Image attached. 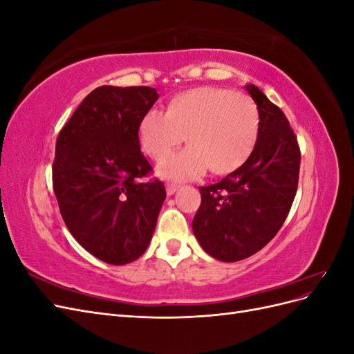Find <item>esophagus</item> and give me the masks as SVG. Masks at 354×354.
<instances>
[{"instance_id": "esophagus-1", "label": "esophagus", "mask_w": 354, "mask_h": 354, "mask_svg": "<svg viewBox=\"0 0 354 354\" xmlns=\"http://www.w3.org/2000/svg\"><path fill=\"white\" fill-rule=\"evenodd\" d=\"M178 185H173V183H168L167 186H165V189H167V195H174L176 194V192L178 190Z\"/></svg>"}]
</instances>
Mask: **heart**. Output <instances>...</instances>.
<instances>
[{
	"mask_svg": "<svg viewBox=\"0 0 354 354\" xmlns=\"http://www.w3.org/2000/svg\"><path fill=\"white\" fill-rule=\"evenodd\" d=\"M260 113L250 95L221 87H199L176 94L165 115L149 111L138 124L145 152L164 160L186 140L189 149L159 167L160 176L187 180L208 168L229 176L245 165L259 142Z\"/></svg>",
	"mask_w": 354,
	"mask_h": 354,
	"instance_id": "obj_1",
	"label": "heart"
}]
</instances>
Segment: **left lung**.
Masks as SVG:
<instances>
[{"label":"left lung","instance_id":"1","mask_svg":"<svg viewBox=\"0 0 354 354\" xmlns=\"http://www.w3.org/2000/svg\"><path fill=\"white\" fill-rule=\"evenodd\" d=\"M260 113L259 142L238 171L199 187L192 229L214 259L239 261L259 252L279 232L294 202L299 147L283 112L252 84L245 85Z\"/></svg>","mask_w":354,"mask_h":354}]
</instances>
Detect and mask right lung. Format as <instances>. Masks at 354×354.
<instances>
[{"instance_id":"obj_1","label":"right lung","mask_w":354,"mask_h":354,"mask_svg":"<svg viewBox=\"0 0 354 354\" xmlns=\"http://www.w3.org/2000/svg\"><path fill=\"white\" fill-rule=\"evenodd\" d=\"M152 87L102 85L62 128L53 189L77 242L104 263L122 266L149 246L167 196L140 151L138 124L158 100Z\"/></svg>"}]
</instances>
